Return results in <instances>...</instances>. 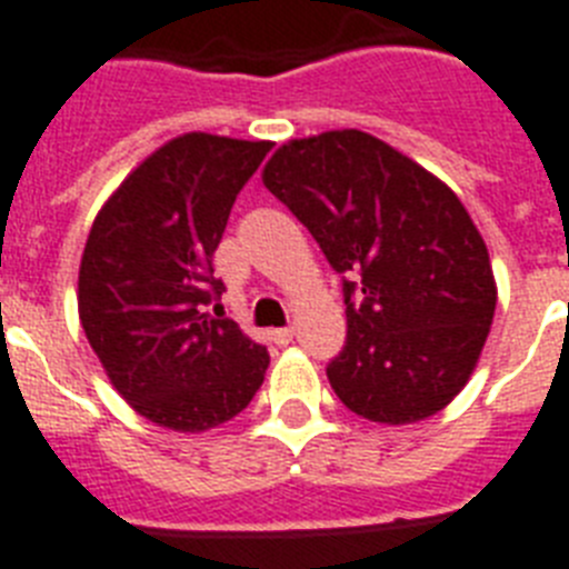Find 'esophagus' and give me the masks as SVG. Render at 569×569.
<instances>
[{
  "mask_svg": "<svg viewBox=\"0 0 569 569\" xmlns=\"http://www.w3.org/2000/svg\"><path fill=\"white\" fill-rule=\"evenodd\" d=\"M293 335H296L293 328H276V331H273V340L279 342V346H288V342L293 340Z\"/></svg>",
  "mask_w": 569,
  "mask_h": 569,
  "instance_id": "esophagus-1",
  "label": "esophagus"
}]
</instances>
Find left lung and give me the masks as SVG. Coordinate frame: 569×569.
Here are the masks:
<instances>
[{
	"mask_svg": "<svg viewBox=\"0 0 569 569\" xmlns=\"http://www.w3.org/2000/svg\"><path fill=\"white\" fill-rule=\"evenodd\" d=\"M261 180L342 281L349 335L328 380L351 412L416 425L477 369L497 281L471 214L436 173L363 130L290 139Z\"/></svg>",
	"mask_w": 569,
	"mask_h": 569,
	"instance_id": "1",
	"label": "left lung"
}]
</instances>
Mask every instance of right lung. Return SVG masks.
I'll return each mask as SVG.
<instances>
[{
  "label": "right lung",
  "mask_w": 569,
  "mask_h": 569,
  "mask_svg": "<svg viewBox=\"0 0 569 569\" xmlns=\"http://www.w3.org/2000/svg\"><path fill=\"white\" fill-rule=\"evenodd\" d=\"M273 142L182 133L127 173L92 220L78 317L107 378L142 419L203 433L264 383L267 349L206 305L234 197Z\"/></svg>",
  "instance_id": "right-lung-1"
}]
</instances>
